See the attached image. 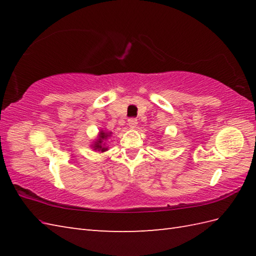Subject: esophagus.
<instances>
[{"label":"esophagus","instance_id":"1","mask_svg":"<svg viewBox=\"0 0 256 256\" xmlns=\"http://www.w3.org/2000/svg\"><path fill=\"white\" fill-rule=\"evenodd\" d=\"M136 125H138V120L135 118H131L128 120V126L131 128H136Z\"/></svg>","mask_w":256,"mask_h":256}]
</instances>
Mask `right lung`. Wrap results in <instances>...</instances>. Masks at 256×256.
Returning <instances> with one entry per match:
<instances>
[{
    "mask_svg": "<svg viewBox=\"0 0 256 256\" xmlns=\"http://www.w3.org/2000/svg\"><path fill=\"white\" fill-rule=\"evenodd\" d=\"M108 138V134L101 132L100 134V138L96 140V144H94V150H101V152H106L108 148H104V144H102V140Z\"/></svg>",
    "mask_w": 256,
    "mask_h": 256,
    "instance_id": "obj_1",
    "label": "right lung"
}]
</instances>
